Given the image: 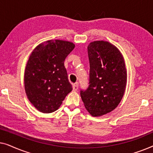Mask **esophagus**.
<instances>
[{"mask_svg":"<svg viewBox=\"0 0 153 153\" xmlns=\"http://www.w3.org/2000/svg\"><path fill=\"white\" fill-rule=\"evenodd\" d=\"M72 88H73V91H76L77 90H78V88H79L78 84H77V83H76V84L73 85Z\"/></svg>","mask_w":153,"mask_h":153,"instance_id":"1","label":"esophagus"}]
</instances>
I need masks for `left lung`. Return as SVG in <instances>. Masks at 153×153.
I'll return each mask as SVG.
<instances>
[{
  "label": "left lung",
  "mask_w": 153,
  "mask_h": 153,
  "mask_svg": "<svg viewBox=\"0 0 153 153\" xmlns=\"http://www.w3.org/2000/svg\"><path fill=\"white\" fill-rule=\"evenodd\" d=\"M88 54L90 85L80 94L89 114L99 117L112 111L122 100L127 85L126 66L121 52L108 42H92Z\"/></svg>",
  "instance_id": "8db88e82"
}]
</instances>
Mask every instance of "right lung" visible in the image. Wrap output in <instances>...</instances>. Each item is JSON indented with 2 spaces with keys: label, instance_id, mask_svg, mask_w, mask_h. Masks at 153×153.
Returning <instances> with one entry per match:
<instances>
[{
  "label": "right lung",
  "instance_id": "1",
  "mask_svg": "<svg viewBox=\"0 0 153 153\" xmlns=\"http://www.w3.org/2000/svg\"><path fill=\"white\" fill-rule=\"evenodd\" d=\"M74 47L71 42L51 39L39 44L31 53L25 68L24 88L39 111H55L72 91L64 61Z\"/></svg>",
  "mask_w": 153,
  "mask_h": 153
}]
</instances>
